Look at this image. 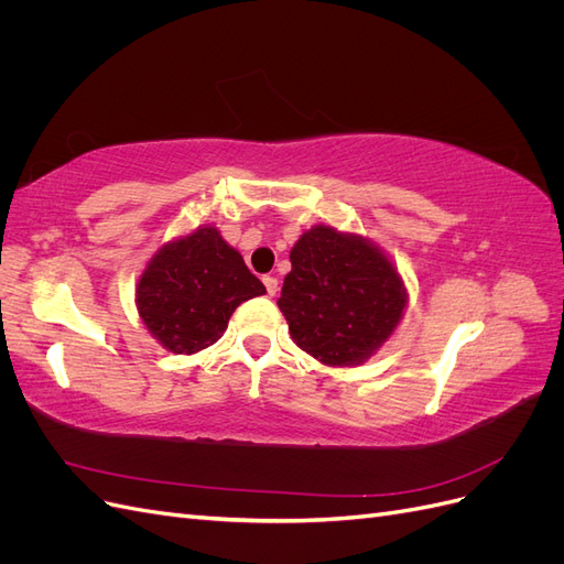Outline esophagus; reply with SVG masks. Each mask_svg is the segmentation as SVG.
Returning a JSON list of instances; mask_svg holds the SVG:
<instances>
[{
  "label": "esophagus",
  "mask_w": 564,
  "mask_h": 564,
  "mask_svg": "<svg viewBox=\"0 0 564 564\" xmlns=\"http://www.w3.org/2000/svg\"><path fill=\"white\" fill-rule=\"evenodd\" d=\"M263 284H265L268 296H275V294H278V278L265 275V278H263Z\"/></svg>",
  "instance_id": "esophagus-1"
}]
</instances>
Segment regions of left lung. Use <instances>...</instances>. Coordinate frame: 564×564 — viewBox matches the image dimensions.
I'll list each match as a JSON object with an SVG mask.
<instances>
[{
    "instance_id": "obj_1",
    "label": "left lung",
    "mask_w": 564,
    "mask_h": 564,
    "mask_svg": "<svg viewBox=\"0 0 564 564\" xmlns=\"http://www.w3.org/2000/svg\"><path fill=\"white\" fill-rule=\"evenodd\" d=\"M289 259L278 305L294 344L329 367L367 362L404 313L398 268L365 237L329 226L303 232Z\"/></svg>"
}]
</instances>
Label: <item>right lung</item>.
<instances>
[{"mask_svg":"<svg viewBox=\"0 0 564 564\" xmlns=\"http://www.w3.org/2000/svg\"><path fill=\"white\" fill-rule=\"evenodd\" d=\"M263 294L240 251L202 226L152 256L135 284V305L166 350L193 355L224 336L237 305Z\"/></svg>","mask_w":564,"mask_h":564,"instance_id":"right-lung-1","label":"right lung"}]
</instances>
